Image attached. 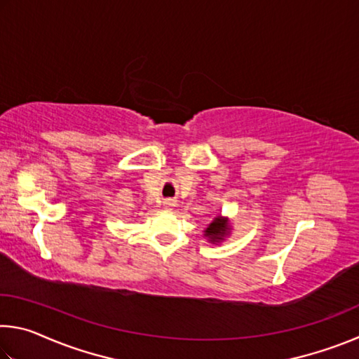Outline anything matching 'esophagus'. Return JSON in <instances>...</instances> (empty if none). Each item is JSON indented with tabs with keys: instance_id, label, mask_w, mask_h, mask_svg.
Masks as SVG:
<instances>
[{
	"instance_id": "1",
	"label": "esophagus",
	"mask_w": 359,
	"mask_h": 359,
	"mask_svg": "<svg viewBox=\"0 0 359 359\" xmlns=\"http://www.w3.org/2000/svg\"><path fill=\"white\" fill-rule=\"evenodd\" d=\"M165 208H166V209L175 208V201H174V199H166V201H165Z\"/></svg>"
}]
</instances>
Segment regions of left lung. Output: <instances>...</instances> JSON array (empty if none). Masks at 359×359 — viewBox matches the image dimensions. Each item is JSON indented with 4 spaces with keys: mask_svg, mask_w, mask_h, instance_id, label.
Wrapping results in <instances>:
<instances>
[{
    "mask_svg": "<svg viewBox=\"0 0 359 359\" xmlns=\"http://www.w3.org/2000/svg\"><path fill=\"white\" fill-rule=\"evenodd\" d=\"M229 233V223L226 218H223L220 215H217L212 223L208 224V228L204 229V236L208 238L212 244L215 242H222L224 238H226Z\"/></svg>",
    "mask_w": 359,
    "mask_h": 359,
    "instance_id": "1",
    "label": "left lung"
}]
</instances>
